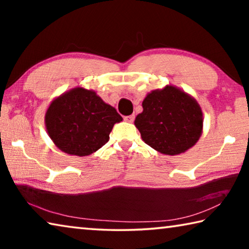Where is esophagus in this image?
Wrapping results in <instances>:
<instances>
[{
    "label": "esophagus",
    "instance_id": "34e87169",
    "mask_svg": "<svg viewBox=\"0 0 249 249\" xmlns=\"http://www.w3.org/2000/svg\"><path fill=\"white\" fill-rule=\"evenodd\" d=\"M134 119H135V115H128L124 117V121L127 122V123H133Z\"/></svg>",
    "mask_w": 249,
    "mask_h": 249
}]
</instances>
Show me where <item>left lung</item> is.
<instances>
[{
	"label": "left lung",
	"instance_id": "left-lung-1",
	"mask_svg": "<svg viewBox=\"0 0 249 249\" xmlns=\"http://www.w3.org/2000/svg\"><path fill=\"white\" fill-rule=\"evenodd\" d=\"M134 124L142 140L160 154L176 156L196 144L203 130V113L196 100L175 86L154 90L142 101Z\"/></svg>",
	"mask_w": 249,
	"mask_h": 249
}]
</instances>
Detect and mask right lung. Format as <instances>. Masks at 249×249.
I'll use <instances>...</instances> for the list:
<instances>
[{
  "instance_id": "1",
  "label": "right lung",
  "mask_w": 249,
  "mask_h": 249,
  "mask_svg": "<svg viewBox=\"0 0 249 249\" xmlns=\"http://www.w3.org/2000/svg\"><path fill=\"white\" fill-rule=\"evenodd\" d=\"M122 121L116 109L95 91L82 87L54 98L45 114L46 129L57 148L79 157L107 144L113 126Z\"/></svg>"
}]
</instances>
